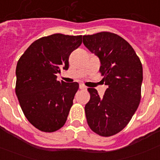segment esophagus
<instances>
[{
  "label": "esophagus",
  "mask_w": 160,
  "mask_h": 160,
  "mask_svg": "<svg viewBox=\"0 0 160 160\" xmlns=\"http://www.w3.org/2000/svg\"><path fill=\"white\" fill-rule=\"evenodd\" d=\"M79 89H81V90H87V87L83 84H80L79 85Z\"/></svg>",
  "instance_id": "1"
}]
</instances>
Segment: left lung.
<instances>
[{"label": "left lung", "mask_w": 160, "mask_h": 160, "mask_svg": "<svg viewBox=\"0 0 160 160\" xmlns=\"http://www.w3.org/2000/svg\"><path fill=\"white\" fill-rule=\"evenodd\" d=\"M83 44L99 58V72L108 86L102 98L88 88L85 106L89 127L103 137L112 136L129 123L141 99L142 66L132 46L111 32L84 35Z\"/></svg>", "instance_id": "obj_1"}]
</instances>
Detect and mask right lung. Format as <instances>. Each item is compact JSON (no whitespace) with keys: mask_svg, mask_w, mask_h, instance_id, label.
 Masks as SVG:
<instances>
[{"mask_svg":"<svg viewBox=\"0 0 160 160\" xmlns=\"http://www.w3.org/2000/svg\"><path fill=\"white\" fill-rule=\"evenodd\" d=\"M82 35L54 33L32 42L18 60L15 91L25 116L37 129L54 132L66 123L78 82L57 80L69 68L70 53L81 46Z\"/></svg>","mask_w":160,"mask_h":160,"instance_id":"add662e5","label":"right lung"}]
</instances>
